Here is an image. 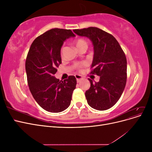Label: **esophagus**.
<instances>
[{"label": "esophagus", "mask_w": 152, "mask_h": 152, "mask_svg": "<svg viewBox=\"0 0 152 152\" xmlns=\"http://www.w3.org/2000/svg\"><path fill=\"white\" fill-rule=\"evenodd\" d=\"M75 78H76V79H77V82H79L81 80H82V76L81 75H75Z\"/></svg>", "instance_id": "1"}]
</instances>
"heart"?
I'll use <instances>...</instances> for the list:
<instances>
[{
	"instance_id": "b5f03b06",
	"label": "heart",
	"mask_w": 152,
	"mask_h": 152,
	"mask_svg": "<svg viewBox=\"0 0 152 152\" xmlns=\"http://www.w3.org/2000/svg\"><path fill=\"white\" fill-rule=\"evenodd\" d=\"M74 44L75 45L76 48H77L78 50H80L82 48H87V42H86V40L83 39H77L74 41ZM64 49H65V47L64 45L61 47V49H60V53L62 55L64 51ZM86 65V63H77L75 64V66L77 68V69H80L81 68H82L83 66Z\"/></svg>"
}]
</instances>
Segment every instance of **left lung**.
Wrapping results in <instances>:
<instances>
[{"label": "left lung", "instance_id": "1", "mask_svg": "<svg viewBox=\"0 0 152 152\" xmlns=\"http://www.w3.org/2000/svg\"><path fill=\"white\" fill-rule=\"evenodd\" d=\"M73 31L93 42L94 58L91 73L100 77L98 82L89 79L91 87L85 93L87 103L97 110H108L120 99L126 84L125 53L116 39L102 29L89 27Z\"/></svg>", "mask_w": 152, "mask_h": 152}]
</instances>
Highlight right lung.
<instances>
[{
    "label": "right lung",
    "mask_w": 152,
    "mask_h": 152,
    "mask_svg": "<svg viewBox=\"0 0 152 152\" xmlns=\"http://www.w3.org/2000/svg\"><path fill=\"white\" fill-rule=\"evenodd\" d=\"M71 30L53 28L37 37L27 54V82L34 98L48 112L58 113L70 104L77 80L73 75L63 81L54 75L61 63L60 49L66 39L75 37Z\"/></svg>",
    "instance_id": "add662e5"
}]
</instances>
